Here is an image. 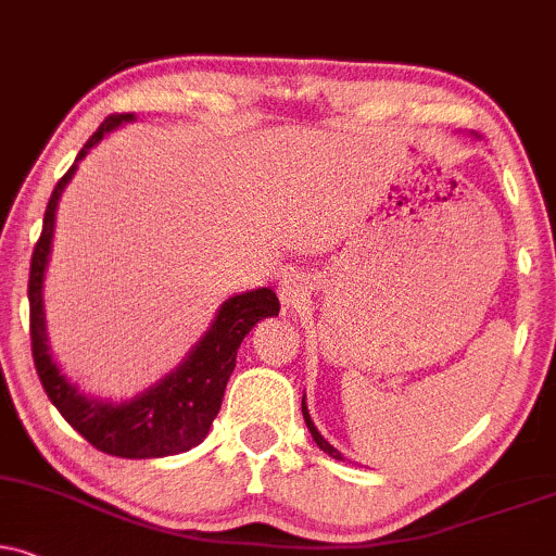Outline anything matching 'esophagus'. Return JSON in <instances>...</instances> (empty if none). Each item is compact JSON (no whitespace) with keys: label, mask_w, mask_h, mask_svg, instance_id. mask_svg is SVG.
Wrapping results in <instances>:
<instances>
[{"label":"esophagus","mask_w":556,"mask_h":556,"mask_svg":"<svg viewBox=\"0 0 556 556\" xmlns=\"http://www.w3.org/2000/svg\"><path fill=\"white\" fill-rule=\"evenodd\" d=\"M306 296V283L301 280V276H286L280 280V301H283L286 306H299L304 304Z\"/></svg>","instance_id":"34e87169"}]
</instances>
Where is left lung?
<instances>
[{"mask_svg":"<svg viewBox=\"0 0 556 556\" xmlns=\"http://www.w3.org/2000/svg\"><path fill=\"white\" fill-rule=\"evenodd\" d=\"M301 413H304L306 428H309V433H312V438H314V441H317V445H319V448H321V451H325V454H330L332 458H338V462H342V454H340V451H338V448H334V445H330V443H327V441H325V435H321V433H319V430H317V425H314V422H312V417H309V409H306V396H304V400H301Z\"/></svg>","mask_w":556,"mask_h":556,"instance_id":"left-lung-1","label":"left lung"}]
</instances>
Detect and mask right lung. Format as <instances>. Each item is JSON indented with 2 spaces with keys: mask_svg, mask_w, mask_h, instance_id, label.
<instances>
[{
  "mask_svg": "<svg viewBox=\"0 0 556 556\" xmlns=\"http://www.w3.org/2000/svg\"><path fill=\"white\" fill-rule=\"evenodd\" d=\"M128 121H134V113L108 115L98 131L81 147L77 162L94 143L102 141V136ZM77 162L53 188L43 214V231H40L30 260L27 299H30V342L36 371L48 400L53 402L61 417L102 454L121 458H162L182 454L208 435L211 422L222 409L226 381L237 366L239 345L260 319L278 317V296L270 289H255L226 299L214 325L198 340L188 358L173 374H167L160 383L149 387L134 400L113 404L81 394L77 383L68 381L53 361L43 314V276L48 255H51L56 205L66 182L77 173Z\"/></svg>",
  "mask_w": 556,
  "mask_h": 556,
  "instance_id": "obj_1",
  "label": "right lung"
}]
</instances>
